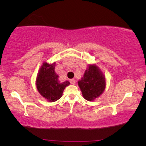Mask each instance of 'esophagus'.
Returning a JSON list of instances; mask_svg holds the SVG:
<instances>
[{
  "mask_svg": "<svg viewBox=\"0 0 146 146\" xmlns=\"http://www.w3.org/2000/svg\"><path fill=\"white\" fill-rule=\"evenodd\" d=\"M70 82L71 84H72V85H74L75 84H76V80H75L74 79H71L70 80Z\"/></svg>",
  "mask_w": 146,
  "mask_h": 146,
  "instance_id": "obj_1",
  "label": "esophagus"
}]
</instances>
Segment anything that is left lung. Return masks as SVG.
I'll return each mask as SVG.
<instances>
[{"label": "left lung", "instance_id": "8db88e82", "mask_svg": "<svg viewBox=\"0 0 146 146\" xmlns=\"http://www.w3.org/2000/svg\"><path fill=\"white\" fill-rule=\"evenodd\" d=\"M78 84L83 97L88 101H94L102 94L106 86L105 76L95 64L88 65Z\"/></svg>", "mask_w": 146, "mask_h": 146}]
</instances>
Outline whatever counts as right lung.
Masks as SVG:
<instances>
[{"label":"right lung","instance_id":"1","mask_svg":"<svg viewBox=\"0 0 146 146\" xmlns=\"http://www.w3.org/2000/svg\"><path fill=\"white\" fill-rule=\"evenodd\" d=\"M56 62H44L40 68L36 80V86L42 96L50 102H56L60 98L65 88L69 86L70 82H61L58 75L55 72Z\"/></svg>","mask_w":146,"mask_h":146}]
</instances>
